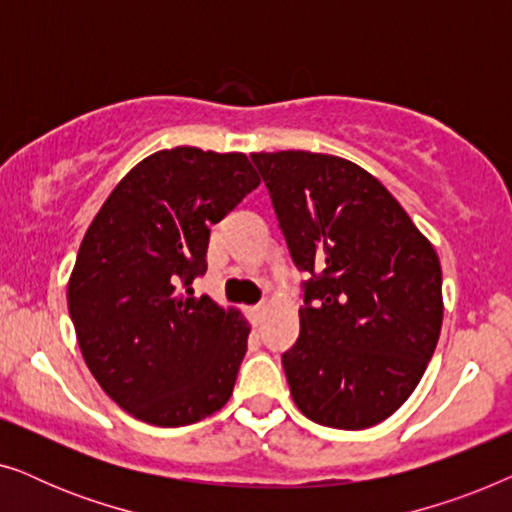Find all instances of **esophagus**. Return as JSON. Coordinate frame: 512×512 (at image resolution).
Listing matches in <instances>:
<instances>
[{
    "instance_id": "34e87169",
    "label": "esophagus",
    "mask_w": 512,
    "mask_h": 512,
    "mask_svg": "<svg viewBox=\"0 0 512 512\" xmlns=\"http://www.w3.org/2000/svg\"><path fill=\"white\" fill-rule=\"evenodd\" d=\"M265 314H268V305L249 307V317H251V321H254V326L261 324V321L265 319Z\"/></svg>"
}]
</instances>
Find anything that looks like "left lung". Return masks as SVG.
Segmentation results:
<instances>
[{
    "label": "left lung",
    "mask_w": 512,
    "mask_h": 512,
    "mask_svg": "<svg viewBox=\"0 0 512 512\" xmlns=\"http://www.w3.org/2000/svg\"><path fill=\"white\" fill-rule=\"evenodd\" d=\"M300 270L312 272L300 338L282 356L312 422L361 431L422 380L443 326V272L398 200L352 160L251 153Z\"/></svg>",
    "instance_id": "obj_1"
}]
</instances>
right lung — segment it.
<instances>
[{"label": "right lung", "mask_w": 512, "mask_h": 512, "mask_svg": "<svg viewBox=\"0 0 512 512\" xmlns=\"http://www.w3.org/2000/svg\"><path fill=\"white\" fill-rule=\"evenodd\" d=\"M258 184L244 153L156 151L118 181L83 235L69 317L97 384L135 419L195 424L233 394L249 321L181 284L205 272L209 228Z\"/></svg>", "instance_id": "right-lung-1"}]
</instances>
